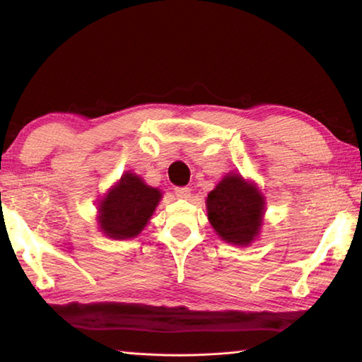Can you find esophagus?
Here are the masks:
<instances>
[{"mask_svg": "<svg viewBox=\"0 0 362 362\" xmlns=\"http://www.w3.org/2000/svg\"><path fill=\"white\" fill-rule=\"evenodd\" d=\"M175 194H176V197H178V199H189L190 189L189 187H176Z\"/></svg>", "mask_w": 362, "mask_h": 362, "instance_id": "esophagus-1", "label": "esophagus"}]
</instances>
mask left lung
Returning <instances> with one entry per match:
<instances>
[{
	"instance_id": "obj_1",
	"label": "left lung",
	"mask_w": 362,
	"mask_h": 362,
	"mask_svg": "<svg viewBox=\"0 0 362 362\" xmlns=\"http://www.w3.org/2000/svg\"><path fill=\"white\" fill-rule=\"evenodd\" d=\"M208 221L222 241L250 245L260 235L266 202L254 181L227 173L206 197Z\"/></svg>"
}]
</instances>
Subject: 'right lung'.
<instances>
[{"instance_id":"1","label":"right lung","mask_w":362,"mask_h":362,"mask_svg":"<svg viewBox=\"0 0 362 362\" xmlns=\"http://www.w3.org/2000/svg\"><path fill=\"white\" fill-rule=\"evenodd\" d=\"M162 200V192L139 175L126 172L98 203L99 230L112 240L139 236Z\"/></svg>"}]
</instances>
